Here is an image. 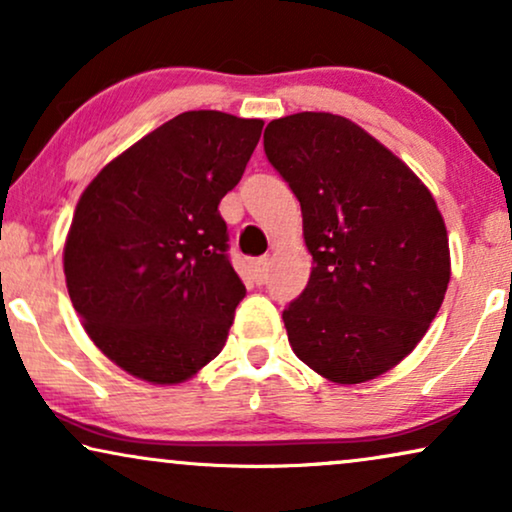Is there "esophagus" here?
I'll return each instance as SVG.
<instances>
[{
	"mask_svg": "<svg viewBox=\"0 0 512 512\" xmlns=\"http://www.w3.org/2000/svg\"><path fill=\"white\" fill-rule=\"evenodd\" d=\"M268 258L261 256V258H254L251 261V277H254L256 284H265L268 282Z\"/></svg>",
	"mask_w": 512,
	"mask_h": 512,
	"instance_id": "34e87169",
	"label": "esophagus"
}]
</instances>
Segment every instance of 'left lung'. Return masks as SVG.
<instances>
[{
  "label": "left lung",
  "instance_id": "left-lung-1",
  "mask_svg": "<svg viewBox=\"0 0 512 512\" xmlns=\"http://www.w3.org/2000/svg\"><path fill=\"white\" fill-rule=\"evenodd\" d=\"M263 146L300 202L314 263L282 314L293 352L331 382L375 380L417 347L443 305L450 247L436 200L349 118H277Z\"/></svg>",
  "mask_w": 512,
  "mask_h": 512
}]
</instances>
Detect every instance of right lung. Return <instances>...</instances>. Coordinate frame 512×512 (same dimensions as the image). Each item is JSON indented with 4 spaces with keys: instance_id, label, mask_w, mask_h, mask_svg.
I'll use <instances>...</instances> for the list:
<instances>
[{
    "instance_id": "right-lung-1",
    "label": "right lung",
    "mask_w": 512,
    "mask_h": 512,
    "mask_svg": "<svg viewBox=\"0 0 512 512\" xmlns=\"http://www.w3.org/2000/svg\"><path fill=\"white\" fill-rule=\"evenodd\" d=\"M261 130V118L184 111L111 160L76 205L69 298L90 340L139 380L184 382L226 345L247 289L219 202Z\"/></svg>"
}]
</instances>
